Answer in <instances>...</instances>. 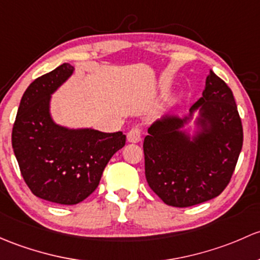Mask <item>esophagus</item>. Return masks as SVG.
Masks as SVG:
<instances>
[{
	"mask_svg": "<svg viewBox=\"0 0 260 260\" xmlns=\"http://www.w3.org/2000/svg\"><path fill=\"white\" fill-rule=\"evenodd\" d=\"M142 138V132L138 127H133L129 132L127 133V139L131 143H138Z\"/></svg>",
	"mask_w": 260,
	"mask_h": 260,
	"instance_id": "esophagus-1",
	"label": "esophagus"
}]
</instances>
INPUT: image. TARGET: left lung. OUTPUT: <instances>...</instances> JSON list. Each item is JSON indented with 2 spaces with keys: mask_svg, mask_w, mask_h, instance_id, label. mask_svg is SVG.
<instances>
[{
  "mask_svg": "<svg viewBox=\"0 0 260 260\" xmlns=\"http://www.w3.org/2000/svg\"><path fill=\"white\" fill-rule=\"evenodd\" d=\"M199 113L196 131L184 127ZM243 146L242 121L233 92L213 71L189 113L166 114L143 142L146 178L166 204L192 207L215 198L232 178Z\"/></svg>",
  "mask_w": 260,
  "mask_h": 260,
  "instance_id": "8db88e82",
  "label": "left lung"
}]
</instances>
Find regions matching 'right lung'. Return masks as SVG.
Returning <instances> with one entry per match:
<instances>
[{
    "label": "right lung",
    "instance_id": "obj_1",
    "mask_svg": "<svg viewBox=\"0 0 260 260\" xmlns=\"http://www.w3.org/2000/svg\"><path fill=\"white\" fill-rule=\"evenodd\" d=\"M73 71L63 63L32 82L22 95L12 129L13 152L31 192L64 206L94 192L112 155L125 144L122 132L68 128L53 121L51 97Z\"/></svg>",
    "mask_w": 260,
    "mask_h": 260
}]
</instances>
